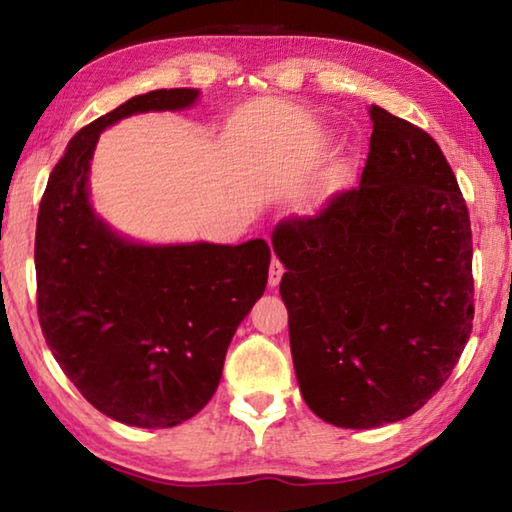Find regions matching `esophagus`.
Here are the masks:
<instances>
[{
    "instance_id": "esophagus-1",
    "label": "esophagus",
    "mask_w": 512,
    "mask_h": 512,
    "mask_svg": "<svg viewBox=\"0 0 512 512\" xmlns=\"http://www.w3.org/2000/svg\"><path fill=\"white\" fill-rule=\"evenodd\" d=\"M282 275H284V266H282L280 259L273 257L271 266H268V284H271V287H277V284H280V280H282Z\"/></svg>"
}]
</instances>
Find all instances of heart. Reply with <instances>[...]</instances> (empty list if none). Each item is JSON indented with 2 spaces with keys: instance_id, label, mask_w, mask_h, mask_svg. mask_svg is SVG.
<instances>
[{
  "instance_id": "obj_1",
  "label": "heart",
  "mask_w": 512,
  "mask_h": 512,
  "mask_svg": "<svg viewBox=\"0 0 512 512\" xmlns=\"http://www.w3.org/2000/svg\"><path fill=\"white\" fill-rule=\"evenodd\" d=\"M339 185H341V176H339V173H334V176L329 178L327 183H325V187L320 189V194H318V201H320V198H327L329 194H334L336 189H339Z\"/></svg>"
}]
</instances>
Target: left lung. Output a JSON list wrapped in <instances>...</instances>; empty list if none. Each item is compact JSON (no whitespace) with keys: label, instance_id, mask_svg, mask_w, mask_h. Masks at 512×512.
<instances>
[{"label":"left lung","instance_id":"8db88e82","mask_svg":"<svg viewBox=\"0 0 512 512\" xmlns=\"http://www.w3.org/2000/svg\"><path fill=\"white\" fill-rule=\"evenodd\" d=\"M357 187L275 225L300 393L320 420L372 429L422 409L472 332V228L429 133L370 106Z\"/></svg>","mask_w":512,"mask_h":512}]
</instances>
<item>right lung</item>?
<instances>
[{
  "instance_id": "right-lung-1",
  "label": "right lung",
  "mask_w": 512,
  "mask_h": 512,
  "mask_svg": "<svg viewBox=\"0 0 512 512\" xmlns=\"http://www.w3.org/2000/svg\"><path fill=\"white\" fill-rule=\"evenodd\" d=\"M198 92L153 90L94 119L51 171L36 225L38 316L69 381L94 409L131 427H176L219 386L228 345L262 298L264 239L241 246H140L88 201L101 131L149 110H183Z\"/></svg>"
}]
</instances>
